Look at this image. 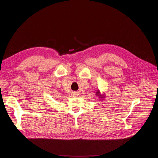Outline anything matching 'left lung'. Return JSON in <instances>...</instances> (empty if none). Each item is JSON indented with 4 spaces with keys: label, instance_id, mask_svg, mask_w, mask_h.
<instances>
[{
    "label": "left lung",
    "instance_id": "1",
    "mask_svg": "<svg viewBox=\"0 0 158 158\" xmlns=\"http://www.w3.org/2000/svg\"><path fill=\"white\" fill-rule=\"evenodd\" d=\"M95 95H96V96H98L99 99H101V100H103L104 98H106V94H102L99 90L97 91V92H96V94H95Z\"/></svg>",
    "mask_w": 158,
    "mask_h": 158
}]
</instances>
